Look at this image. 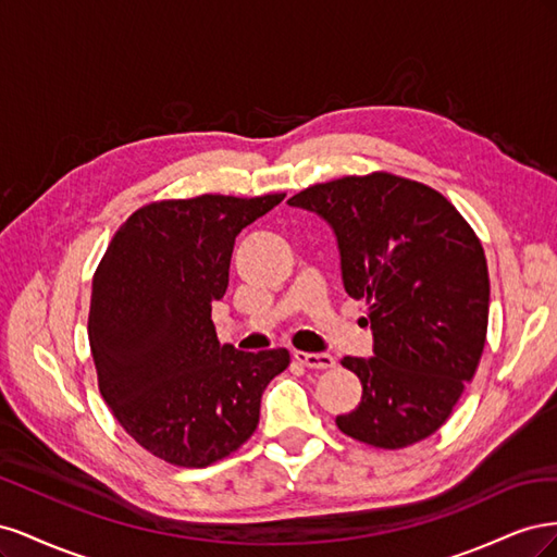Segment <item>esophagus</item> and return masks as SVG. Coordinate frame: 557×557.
Returning a JSON list of instances; mask_svg holds the SVG:
<instances>
[{
  "mask_svg": "<svg viewBox=\"0 0 557 557\" xmlns=\"http://www.w3.org/2000/svg\"><path fill=\"white\" fill-rule=\"evenodd\" d=\"M293 358H295L299 364H305V367H309V369H332V367L336 364L334 358L330 356V352H305V350H295Z\"/></svg>",
  "mask_w": 557,
  "mask_h": 557,
  "instance_id": "esophagus-1",
  "label": "esophagus"
}]
</instances>
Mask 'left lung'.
<instances>
[{"instance_id":"1","label":"left lung","mask_w":557,"mask_h":557,"mask_svg":"<svg viewBox=\"0 0 557 557\" xmlns=\"http://www.w3.org/2000/svg\"><path fill=\"white\" fill-rule=\"evenodd\" d=\"M288 205L332 225L344 288L367 301L374 330V358L342 360L362 399L336 428L383 450L428 440L485 346L491 281L476 232L442 193L391 172L315 183Z\"/></svg>"}]
</instances>
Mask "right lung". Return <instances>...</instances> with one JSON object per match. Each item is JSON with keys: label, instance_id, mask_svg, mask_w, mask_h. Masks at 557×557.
I'll list each match as a JSON object with an SVG mask.
<instances>
[{"label": "right lung", "instance_id": "obj_1", "mask_svg": "<svg viewBox=\"0 0 557 557\" xmlns=\"http://www.w3.org/2000/svg\"><path fill=\"white\" fill-rule=\"evenodd\" d=\"M283 197L150 201L95 269L88 339L99 393L134 442L174 467H209L242 448L264 387L290 364L285 348L221 346L211 320L234 239Z\"/></svg>", "mask_w": 557, "mask_h": 557}]
</instances>
